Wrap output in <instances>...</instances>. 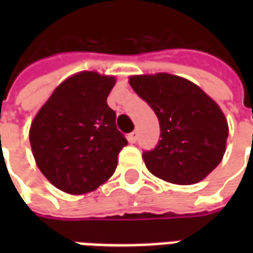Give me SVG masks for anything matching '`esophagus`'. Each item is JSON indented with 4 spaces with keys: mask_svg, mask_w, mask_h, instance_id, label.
<instances>
[{
    "mask_svg": "<svg viewBox=\"0 0 253 253\" xmlns=\"http://www.w3.org/2000/svg\"><path fill=\"white\" fill-rule=\"evenodd\" d=\"M137 139H138V130H134V131L128 134V141H130L131 143L137 142Z\"/></svg>",
    "mask_w": 253,
    "mask_h": 253,
    "instance_id": "1",
    "label": "esophagus"
}]
</instances>
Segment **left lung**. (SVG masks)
<instances>
[{
    "label": "left lung",
    "mask_w": 253,
    "mask_h": 253,
    "mask_svg": "<svg viewBox=\"0 0 253 253\" xmlns=\"http://www.w3.org/2000/svg\"><path fill=\"white\" fill-rule=\"evenodd\" d=\"M128 83L159 118L161 139L142 153L150 173L180 186L205 179L221 163L229 134L217 103L194 83L167 73L132 76Z\"/></svg>",
    "instance_id": "left-lung-1"
}]
</instances>
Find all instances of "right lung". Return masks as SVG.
Instances as JSON below:
<instances>
[{
  "label": "right lung",
  "instance_id": "right-lung-1",
  "mask_svg": "<svg viewBox=\"0 0 253 253\" xmlns=\"http://www.w3.org/2000/svg\"><path fill=\"white\" fill-rule=\"evenodd\" d=\"M115 78L83 72L65 80L31 125L36 165L61 191L78 195L96 190L114 175L127 145L107 104Z\"/></svg>",
  "mask_w": 253,
  "mask_h": 253
}]
</instances>
